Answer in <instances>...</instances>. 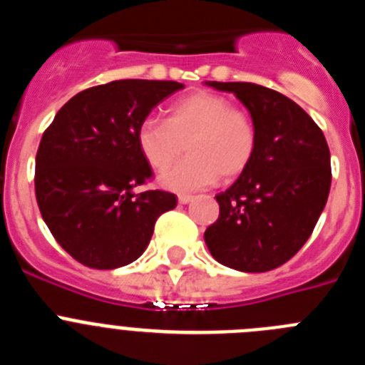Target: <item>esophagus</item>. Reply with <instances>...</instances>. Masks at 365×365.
<instances>
[{
	"label": "esophagus",
	"mask_w": 365,
	"mask_h": 365,
	"mask_svg": "<svg viewBox=\"0 0 365 365\" xmlns=\"http://www.w3.org/2000/svg\"><path fill=\"white\" fill-rule=\"evenodd\" d=\"M192 195H186V193H182V195H179V202L180 205H188L190 201H192Z\"/></svg>",
	"instance_id": "1"
}]
</instances>
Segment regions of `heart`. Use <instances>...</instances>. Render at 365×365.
<instances>
[{"label": "heart", "mask_w": 365, "mask_h": 365, "mask_svg": "<svg viewBox=\"0 0 365 365\" xmlns=\"http://www.w3.org/2000/svg\"><path fill=\"white\" fill-rule=\"evenodd\" d=\"M185 144L188 159L159 177L164 188L177 193L243 173L256 153V124L227 96L201 91L175 102L164 122L146 118L137 128L138 151L157 172L170 166Z\"/></svg>", "instance_id": "obj_1"}]
</instances>
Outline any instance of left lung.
Here are the masks:
<instances>
[{"label": "left lung", "mask_w": 365, "mask_h": 365, "mask_svg": "<svg viewBox=\"0 0 365 365\" xmlns=\"http://www.w3.org/2000/svg\"><path fill=\"white\" fill-rule=\"evenodd\" d=\"M234 93L256 124L252 160L215 195L219 217L206 228L212 256L241 272H267L311 237L331 188V153L316 122L282 93L250 82H205Z\"/></svg>", "instance_id": "8db88e82"}]
</instances>
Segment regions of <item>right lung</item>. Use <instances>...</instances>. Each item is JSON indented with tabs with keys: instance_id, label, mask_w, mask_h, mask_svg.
<instances>
[{
	"instance_id": "right-lung-1",
	"label": "right lung",
	"mask_w": 365,
	"mask_h": 365,
	"mask_svg": "<svg viewBox=\"0 0 365 365\" xmlns=\"http://www.w3.org/2000/svg\"><path fill=\"white\" fill-rule=\"evenodd\" d=\"M182 87L166 80L89 87L45 130L36 155V201L54 240L82 265H130L150 245L157 217L177 206L173 193H135L153 177L138 151L137 128Z\"/></svg>"
}]
</instances>
